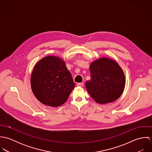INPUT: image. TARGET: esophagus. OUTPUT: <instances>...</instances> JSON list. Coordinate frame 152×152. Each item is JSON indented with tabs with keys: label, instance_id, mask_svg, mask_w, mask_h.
<instances>
[{
	"label": "esophagus",
	"instance_id": "1",
	"mask_svg": "<svg viewBox=\"0 0 152 152\" xmlns=\"http://www.w3.org/2000/svg\"><path fill=\"white\" fill-rule=\"evenodd\" d=\"M77 86L78 87H83L84 86V83H80L77 84Z\"/></svg>",
	"mask_w": 152,
	"mask_h": 152
}]
</instances>
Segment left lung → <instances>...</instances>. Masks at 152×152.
Listing matches in <instances>:
<instances>
[{"label":"left lung","mask_w":152,"mask_h":152,"mask_svg":"<svg viewBox=\"0 0 152 152\" xmlns=\"http://www.w3.org/2000/svg\"><path fill=\"white\" fill-rule=\"evenodd\" d=\"M91 79L86 87L91 98L97 103L105 104L118 99L125 86L124 72L113 59L100 58L90 64Z\"/></svg>","instance_id":"1"}]
</instances>
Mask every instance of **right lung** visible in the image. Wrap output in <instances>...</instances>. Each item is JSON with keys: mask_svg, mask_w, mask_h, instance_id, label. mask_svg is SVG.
Wrapping results in <instances>:
<instances>
[{"mask_svg": "<svg viewBox=\"0 0 152 152\" xmlns=\"http://www.w3.org/2000/svg\"><path fill=\"white\" fill-rule=\"evenodd\" d=\"M30 83L36 98L52 107L64 104L75 85L64 61L54 56H46L36 63Z\"/></svg>", "mask_w": 152, "mask_h": 152, "instance_id": "1", "label": "right lung"}]
</instances>
